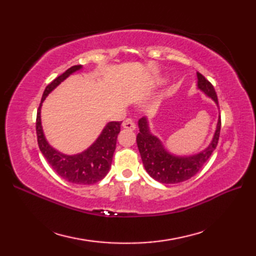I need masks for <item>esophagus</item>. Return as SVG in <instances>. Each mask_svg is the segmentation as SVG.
I'll return each instance as SVG.
<instances>
[{
  "mask_svg": "<svg viewBox=\"0 0 256 256\" xmlns=\"http://www.w3.org/2000/svg\"><path fill=\"white\" fill-rule=\"evenodd\" d=\"M122 126H123L124 128L131 130V131H133V130H135V123H134V121H133L132 118H126V120H125V121L123 122Z\"/></svg>",
  "mask_w": 256,
  "mask_h": 256,
  "instance_id": "esophagus-1",
  "label": "esophagus"
}]
</instances>
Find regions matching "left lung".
Masks as SVG:
<instances>
[{"instance_id":"left-lung-1","label":"left lung","mask_w":256,"mask_h":256,"mask_svg":"<svg viewBox=\"0 0 256 256\" xmlns=\"http://www.w3.org/2000/svg\"><path fill=\"white\" fill-rule=\"evenodd\" d=\"M197 78L198 89L219 106L214 86L199 72H197ZM138 128L136 143L143 165L148 175L162 184H178L194 176L209 160L212 152L218 145L221 118L219 114L218 123L210 144L204 150L189 156H178L168 152L162 140L150 133L148 118L144 116L138 120Z\"/></svg>"}]
</instances>
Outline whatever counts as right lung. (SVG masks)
<instances>
[{"instance_id": "right-lung-1", "label": "right lung", "mask_w": 256, "mask_h": 256, "mask_svg": "<svg viewBox=\"0 0 256 256\" xmlns=\"http://www.w3.org/2000/svg\"><path fill=\"white\" fill-rule=\"evenodd\" d=\"M81 68H82L81 64L70 67L46 86L37 110L36 133L38 146H40L42 154L44 155L48 164L59 176L72 184H91L100 182L110 170L122 122H108L103 128L101 134L94 144L90 145L86 150L79 154L67 155L55 150L47 142L40 120V108L46 96L70 74L78 72Z\"/></svg>"}]
</instances>
